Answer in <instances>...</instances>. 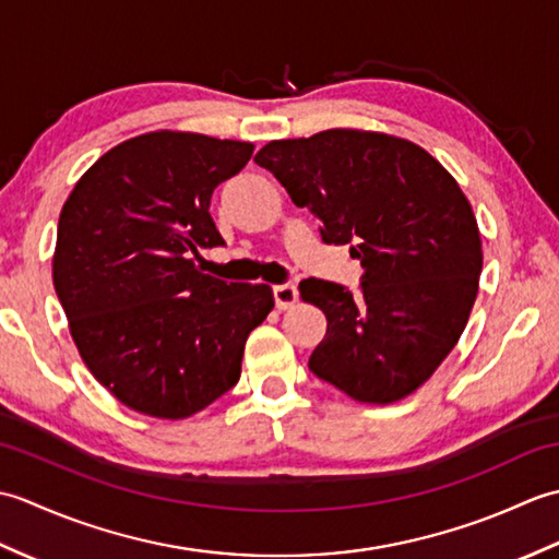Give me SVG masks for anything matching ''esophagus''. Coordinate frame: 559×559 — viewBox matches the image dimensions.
Segmentation results:
<instances>
[{
    "mask_svg": "<svg viewBox=\"0 0 559 559\" xmlns=\"http://www.w3.org/2000/svg\"><path fill=\"white\" fill-rule=\"evenodd\" d=\"M273 300H276L278 310H288L298 300V286L295 283H278V286H273Z\"/></svg>",
    "mask_w": 559,
    "mask_h": 559,
    "instance_id": "1",
    "label": "esophagus"
}]
</instances>
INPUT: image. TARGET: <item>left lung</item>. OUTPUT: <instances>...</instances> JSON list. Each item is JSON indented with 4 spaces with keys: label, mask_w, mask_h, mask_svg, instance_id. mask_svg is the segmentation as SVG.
<instances>
[{
    "label": "left lung",
    "mask_w": 559,
    "mask_h": 559,
    "mask_svg": "<svg viewBox=\"0 0 559 559\" xmlns=\"http://www.w3.org/2000/svg\"><path fill=\"white\" fill-rule=\"evenodd\" d=\"M254 163L362 266L358 293L300 283L326 314L310 370L362 403L413 394L456 346L478 295L480 233L454 177L411 141L358 129L271 141Z\"/></svg>",
    "instance_id": "1"
}]
</instances>
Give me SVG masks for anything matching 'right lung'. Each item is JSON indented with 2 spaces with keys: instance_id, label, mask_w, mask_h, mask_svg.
Masks as SVG:
<instances>
[{
  "instance_id": "right-lung-1",
  "label": "right lung",
  "mask_w": 559,
  "mask_h": 559,
  "mask_svg": "<svg viewBox=\"0 0 559 559\" xmlns=\"http://www.w3.org/2000/svg\"><path fill=\"white\" fill-rule=\"evenodd\" d=\"M252 151L189 132L129 139L91 165L59 213L57 298L91 374L129 408L180 420L240 379L273 293L201 273L192 257L225 245L211 194Z\"/></svg>"
}]
</instances>
